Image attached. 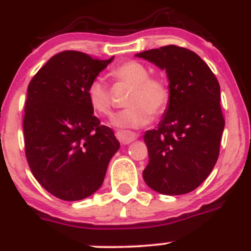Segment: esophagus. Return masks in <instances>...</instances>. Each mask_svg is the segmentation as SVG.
<instances>
[{
    "label": "esophagus",
    "instance_id": "esophagus-1",
    "mask_svg": "<svg viewBox=\"0 0 251 251\" xmlns=\"http://www.w3.org/2000/svg\"><path fill=\"white\" fill-rule=\"evenodd\" d=\"M115 136L118 138L122 145H129L133 141H136L138 138V134L134 132H129V130H118L115 133Z\"/></svg>",
    "mask_w": 251,
    "mask_h": 251
}]
</instances>
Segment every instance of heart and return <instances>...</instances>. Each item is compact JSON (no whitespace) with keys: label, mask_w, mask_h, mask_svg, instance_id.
I'll return each instance as SVG.
<instances>
[{"label":"heart","mask_w":251,"mask_h":251,"mask_svg":"<svg viewBox=\"0 0 251 251\" xmlns=\"http://www.w3.org/2000/svg\"><path fill=\"white\" fill-rule=\"evenodd\" d=\"M112 77L130 86L126 104L127 109L115 114L112 124L122 129H134L148 124L152 115L165 112L170 103L168 83L158 76H151L150 69L139 61H126L112 70ZM86 98L92 109L99 115H109L113 109L112 93L105 81L95 77L86 88Z\"/></svg>","instance_id":"b5f03b06"}]
</instances>
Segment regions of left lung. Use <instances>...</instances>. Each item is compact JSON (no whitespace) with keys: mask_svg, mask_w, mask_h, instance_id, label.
Segmentation results:
<instances>
[{"mask_svg":"<svg viewBox=\"0 0 251 251\" xmlns=\"http://www.w3.org/2000/svg\"><path fill=\"white\" fill-rule=\"evenodd\" d=\"M136 56L166 70L171 90L158 127L143 136L150 157L143 178L159 194H188L211 174L220 152L225 121L219 81L188 49L168 45Z\"/></svg>","mask_w":251,"mask_h":251,"instance_id":"obj_1","label":"left lung"}]
</instances>
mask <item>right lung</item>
Instances as JSON below:
<instances>
[{
  "label": "right lung",
  "instance_id": "right-lung-1",
  "mask_svg": "<svg viewBox=\"0 0 251 251\" xmlns=\"http://www.w3.org/2000/svg\"><path fill=\"white\" fill-rule=\"evenodd\" d=\"M79 51L54 55L27 88L25 152L37 182L64 201L83 200L101 186L121 145L94 115L86 88L113 61Z\"/></svg>",
  "mask_w": 251,
  "mask_h": 251
}]
</instances>
